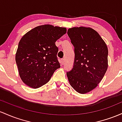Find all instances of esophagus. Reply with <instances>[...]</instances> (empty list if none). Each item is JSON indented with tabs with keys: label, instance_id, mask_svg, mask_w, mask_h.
<instances>
[{
	"label": "esophagus",
	"instance_id": "1",
	"mask_svg": "<svg viewBox=\"0 0 122 122\" xmlns=\"http://www.w3.org/2000/svg\"><path fill=\"white\" fill-rule=\"evenodd\" d=\"M61 64H62V65H63V64L65 63V59H61Z\"/></svg>",
	"mask_w": 122,
	"mask_h": 122
}]
</instances>
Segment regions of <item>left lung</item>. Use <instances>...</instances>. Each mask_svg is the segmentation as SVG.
Instances as JSON below:
<instances>
[{
  "mask_svg": "<svg viewBox=\"0 0 122 122\" xmlns=\"http://www.w3.org/2000/svg\"><path fill=\"white\" fill-rule=\"evenodd\" d=\"M67 35L74 46L73 68L67 72L70 84L81 94L97 86L108 68L107 46L96 31L91 28H69Z\"/></svg>",
  "mask_w": 122,
  "mask_h": 122,
  "instance_id": "1",
  "label": "left lung"
}]
</instances>
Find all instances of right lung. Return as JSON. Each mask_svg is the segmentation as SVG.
<instances>
[{
    "mask_svg": "<svg viewBox=\"0 0 122 122\" xmlns=\"http://www.w3.org/2000/svg\"><path fill=\"white\" fill-rule=\"evenodd\" d=\"M66 31V28L44 25L30 30L21 38L15 61L20 79L26 85L34 89L42 86L61 67L55 42Z\"/></svg>",
    "mask_w": 122,
    "mask_h": 122,
    "instance_id": "right-lung-1",
    "label": "right lung"
}]
</instances>
